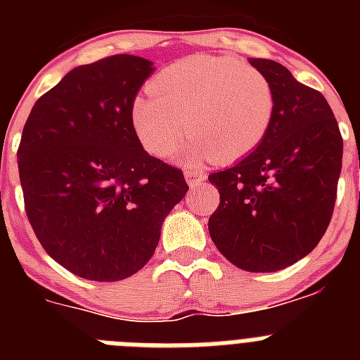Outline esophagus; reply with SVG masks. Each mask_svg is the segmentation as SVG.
Here are the masks:
<instances>
[{
	"label": "esophagus",
	"mask_w": 360,
	"mask_h": 360,
	"mask_svg": "<svg viewBox=\"0 0 360 360\" xmlns=\"http://www.w3.org/2000/svg\"><path fill=\"white\" fill-rule=\"evenodd\" d=\"M186 180H187V184H189L191 187L200 186V184L205 180V173H202V171H198V169H193V167H187V169H186Z\"/></svg>",
	"instance_id": "34e87169"
}]
</instances>
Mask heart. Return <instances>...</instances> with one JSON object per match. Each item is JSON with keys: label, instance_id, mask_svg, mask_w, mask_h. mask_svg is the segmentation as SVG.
I'll return each instance as SVG.
<instances>
[{"label": "heart", "instance_id": "1", "mask_svg": "<svg viewBox=\"0 0 360 360\" xmlns=\"http://www.w3.org/2000/svg\"><path fill=\"white\" fill-rule=\"evenodd\" d=\"M148 91L133 98L129 120L142 148L158 158L176 151L187 129L191 158L236 162L262 144L274 119L269 77L234 57L180 59L162 68Z\"/></svg>", "mask_w": 360, "mask_h": 360}]
</instances>
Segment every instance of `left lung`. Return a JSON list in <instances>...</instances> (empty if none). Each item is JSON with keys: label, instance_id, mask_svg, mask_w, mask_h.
<instances>
[{"label": "left lung", "instance_id": "1", "mask_svg": "<svg viewBox=\"0 0 360 360\" xmlns=\"http://www.w3.org/2000/svg\"><path fill=\"white\" fill-rule=\"evenodd\" d=\"M249 63L274 88V119L249 157L209 176L219 193L209 234L238 269L276 272L310 254L328 229L342 136L323 94L279 63Z\"/></svg>", "mask_w": 360, "mask_h": 360}]
</instances>
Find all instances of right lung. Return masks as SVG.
<instances>
[{"label": "right lung", "instance_id": "obj_1", "mask_svg": "<svg viewBox=\"0 0 360 360\" xmlns=\"http://www.w3.org/2000/svg\"><path fill=\"white\" fill-rule=\"evenodd\" d=\"M153 70L128 53L77 66L25 124L18 167L28 221L49 256L79 278L139 272L189 189L182 171L142 148L129 120Z\"/></svg>", "mask_w": 360, "mask_h": 360}]
</instances>
